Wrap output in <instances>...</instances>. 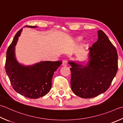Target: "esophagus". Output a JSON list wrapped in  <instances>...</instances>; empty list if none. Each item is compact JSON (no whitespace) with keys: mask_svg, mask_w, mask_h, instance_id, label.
Listing matches in <instances>:
<instances>
[{"mask_svg":"<svg viewBox=\"0 0 123 123\" xmlns=\"http://www.w3.org/2000/svg\"><path fill=\"white\" fill-rule=\"evenodd\" d=\"M67 64H68V61H67V60H63V62H62V66L64 67H66L67 66Z\"/></svg>","mask_w":123,"mask_h":123,"instance_id":"34e87169","label":"esophagus"}]
</instances>
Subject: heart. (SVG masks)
Returning <instances> with one entry per match:
<instances>
[{
    "label": "heart",
    "instance_id": "b5f03b06",
    "mask_svg": "<svg viewBox=\"0 0 123 123\" xmlns=\"http://www.w3.org/2000/svg\"><path fill=\"white\" fill-rule=\"evenodd\" d=\"M82 39H83V37H81V36H78V37H77L74 38V40H75V42H79L82 40Z\"/></svg>",
    "mask_w": 123,
    "mask_h": 123
}]
</instances>
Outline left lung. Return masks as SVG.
<instances>
[{"label":"left lung","mask_w":123,"mask_h":123,"mask_svg":"<svg viewBox=\"0 0 123 123\" xmlns=\"http://www.w3.org/2000/svg\"><path fill=\"white\" fill-rule=\"evenodd\" d=\"M98 39L88 49V61H70L71 88L74 94L88 98L105 93L111 85L118 70L116 48L102 30Z\"/></svg>","instance_id":"left-lung-1"}]
</instances>
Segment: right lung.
Returning <instances> with one entry per match:
<instances>
[{
  "label": "right lung",
  "mask_w": 123,
  "mask_h": 123,
  "mask_svg": "<svg viewBox=\"0 0 123 123\" xmlns=\"http://www.w3.org/2000/svg\"><path fill=\"white\" fill-rule=\"evenodd\" d=\"M35 28L36 26H25ZM22 28L14 37L6 53L5 70L12 87L16 92L30 98L43 97L49 92L54 72L62 61H41L30 66L19 63L15 56V46Z\"/></svg>",
  "instance_id": "1"
}]
</instances>
